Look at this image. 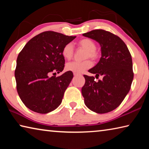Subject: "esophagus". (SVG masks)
Instances as JSON below:
<instances>
[{
  "label": "esophagus",
  "mask_w": 149,
  "mask_h": 149,
  "mask_svg": "<svg viewBox=\"0 0 149 149\" xmlns=\"http://www.w3.org/2000/svg\"><path fill=\"white\" fill-rule=\"evenodd\" d=\"M74 75H75V76H77V75H79V74H77V73H74Z\"/></svg>",
  "instance_id": "1"
}]
</instances>
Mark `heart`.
I'll return each mask as SVG.
<instances>
[{"mask_svg": "<svg viewBox=\"0 0 149 149\" xmlns=\"http://www.w3.org/2000/svg\"><path fill=\"white\" fill-rule=\"evenodd\" d=\"M79 46L84 48L87 50L86 56L91 58L93 59L97 58L99 56V54L96 51L97 45L95 42L89 39H83L78 42ZM74 53V48L72 43H68L64 45L62 50V54L63 57L66 60H70L73 56ZM92 63L90 60H85L83 62L74 61L68 63L65 65V68L68 71L72 72L74 73H80L84 72L85 70L89 69L91 67Z\"/></svg>", "mask_w": 149, "mask_h": 149, "instance_id": "heart-1", "label": "heart"}]
</instances>
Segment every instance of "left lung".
Segmentation results:
<instances>
[{"label": "left lung", "mask_w": 149, "mask_h": 149, "mask_svg": "<svg viewBox=\"0 0 149 149\" xmlns=\"http://www.w3.org/2000/svg\"><path fill=\"white\" fill-rule=\"evenodd\" d=\"M83 35L95 40L101 47L99 62L89 72L102 79L96 81L93 76L84 75V102L98 114L111 112L119 107L130 90L133 79L132 56L125 42L109 31L95 29Z\"/></svg>", "instance_id": "left-lung-1"}]
</instances>
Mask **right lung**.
<instances>
[{
  "instance_id": "right-lung-1",
  "label": "right lung",
  "mask_w": 149,
  "mask_h": 149,
  "mask_svg": "<svg viewBox=\"0 0 149 149\" xmlns=\"http://www.w3.org/2000/svg\"><path fill=\"white\" fill-rule=\"evenodd\" d=\"M75 37L45 31L30 39L19 53L15 70L16 89L29 109L47 114L61 104L74 74L68 71L58 77L50 75L64 70L62 50Z\"/></svg>"
}]
</instances>
